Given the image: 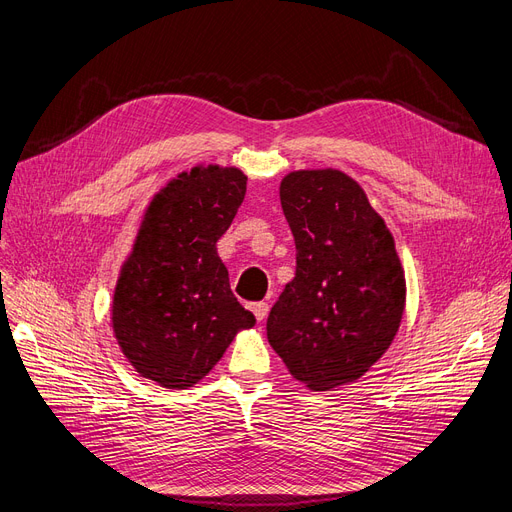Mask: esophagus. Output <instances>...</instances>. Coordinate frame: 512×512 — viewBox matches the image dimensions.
Instances as JSON below:
<instances>
[{
  "instance_id": "esophagus-1",
  "label": "esophagus",
  "mask_w": 512,
  "mask_h": 512,
  "mask_svg": "<svg viewBox=\"0 0 512 512\" xmlns=\"http://www.w3.org/2000/svg\"><path fill=\"white\" fill-rule=\"evenodd\" d=\"M251 310H253V314H255V318L259 320V323L268 316V304H266V301H257V304H251Z\"/></svg>"
}]
</instances>
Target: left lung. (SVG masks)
I'll list each match as a JSON object with an SVG mask.
<instances>
[{"label": "left lung", "mask_w": 512, "mask_h": 512, "mask_svg": "<svg viewBox=\"0 0 512 512\" xmlns=\"http://www.w3.org/2000/svg\"><path fill=\"white\" fill-rule=\"evenodd\" d=\"M280 204L297 266L268 316V342L314 392L361 380L405 314V270L365 189L337 168L291 170Z\"/></svg>", "instance_id": "1"}]
</instances>
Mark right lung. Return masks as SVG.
<instances>
[{"label":"right lung","mask_w":512,"mask_h":512,"mask_svg":"<svg viewBox=\"0 0 512 512\" xmlns=\"http://www.w3.org/2000/svg\"><path fill=\"white\" fill-rule=\"evenodd\" d=\"M244 192L240 168L196 164L145 206L111 299L113 335L145 380L192 388L255 325L217 255Z\"/></svg>","instance_id":"obj_1"}]
</instances>
